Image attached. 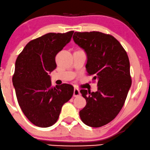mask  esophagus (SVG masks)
<instances>
[{
	"instance_id": "34e87169",
	"label": "esophagus",
	"mask_w": 150,
	"mask_h": 150,
	"mask_svg": "<svg viewBox=\"0 0 150 150\" xmlns=\"http://www.w3.org/2000/svg\"><path fill=\"white\" fill-rule=\"evenodd\" d=\"M80 91L77 88H74V91H73V96L74 97H77V96H80Z\"/></svg>"
}]
</instances>
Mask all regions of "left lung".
I'll return each mask as SVG.
<instances>
[{"label": "left lung", "mask_w": 150, "mask_h": 150, "mask_svg": "<svg viewBox=\"0 0 150 150\" xmlns=\"http://www.w3.org/2000/svg\"><path fill=\"white\" fill-rule=\"evenodd\" d=\"M73 38L86 53L87 74L98 81V91H80L86 105L79 111V116L86 125L100 127L112 121L124 105L132 85L129 60L112 35L75 32Z\"/></svg>", "instance_id": "1"}]
</instances>
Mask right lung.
<instances>
[{"instance_id": "add662e5", "label": "right lung", "mask_w": 150, "mask_h": 150, "mask_svg": "<svg viewBox=\"0 0 150 150\" xmlns=\"http://www.w3.org/2000/svg\"><path fill=\"white\" fill-rule=\"evenodd\" d=\"M73 33H51L33 39L16 60L12 81L18 105L28 120L39 127L54 125L62 106L73 95L72 85L51 86L48 75L57 67V54L71 41Z\"/></svg>"}]
</instances>
